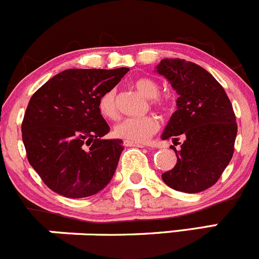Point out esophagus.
<instances>
[{"label": "esophagus", "mask_w": 259, "mask_h": 259, "mask_svg": "<svg viewBox=\"0 0 259 259\" xmlns=\"http://www.w3.org/2000/svg\"><path fill=\"white\" fill-rule=\"evenodd\" d=\"M123 145L126 147H145L143 143H138V142H132V141H124Z\"/></svg>", "instance_id": "1"}]
</instances>
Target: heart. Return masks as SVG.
<instances>
[{
  "label": "heart",
  "mask_w": 259,
  "mask_h": 259,
  "mask_svg": "<svg viewBox=\"0 0 259 259\" xmlns=\"http://www.w3.org/2000/svg\"><path fill=\"white\" fill-rule=\"evenodd\" d=\"M135 87L141 94L150 98L151 106L156 108H163L167 106V99L162 96H158L160 87L153 79L140 78L135 81ZM116 89H108L104 92L98 101L99 113L107 119L117 118V103H116ZM158 130V121L153 116H141L123 118L114 124L113 136L124 141L132 142H145L156 131Z\"/></svg>",
  "instance_id": "obj_1"
}]
</instances>
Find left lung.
<instances>
[{
  "label": "left lung",
  "mask_w": 259,
  "mask_h": 259,
  "mask_svg": "<svg viewBox=\"0 0 259 259\" xmlns=\"http://www.w3.org/2000/svg\"><path fill=\"white\" fill-rule=\"evenodd\" d=\"M156 71L179 94L178 109L162 140L180 142L175 167L162 174L167 186L183 193H200L217 183L234 153L238 126L224 88L209 71L184 59H163Z\"/></svg>",
  "instance_id": "8db88e82"
}]
</instances>
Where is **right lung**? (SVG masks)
<instances>
[{"label": "right lung", "instance_id": "1", "mask_svg": "<svg viewBox=\"0 0 259 259\" xmlns=\"http://www.w3.org/2000/svg\"><path fill=\"white\" fill-rule=\"evenodd\" d=\"M128 70L68 69L32 94L22 121V141L30 165L49 189L79 199L108 185L123 141L102 140L109 126L98 101Z\"/></svg>", "mask_w": 259, "mask_h": 259}]
</instances>
